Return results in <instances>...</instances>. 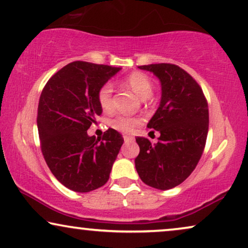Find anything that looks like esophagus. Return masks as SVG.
I'll use <instances>...</instances> for the list:
<instances>
[{
  "mask_svg": "<svg viewBox=\"0 0 248 248\" xmlns=\"http://www.w3.org/2000/svg\"><path fill=\"white\" fill-rule=\"evenodd\" d=\"M124 143H131L135 140V137L130 136V135H124Z\"/></svg>",
  "mask_w": 248,
  "mask_h": 248,
  "instance_id": "obj_1",
  "label": "esophagus"
}]
</instances>
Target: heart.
Segmentation results:
<instances>
[{
  "instance_id": "obj_1",
  "label": "heart",
  "mask_w": 248,
  "mask_h": 248,
  "mask_svg": "<svg viewBox=\"0 0 248 248\" xmlns=\"http://www.w3.org/2000/svg\"><path fill=\"white\" fill-rule=\"evenodd\" d=\"M124 84H127L133 92L139 95L142 99L149 98L153 93V83L150 78L142 72H134L124 79ZM113 87L111 83H105L99 88L97 93L99 106L104 111H109L113 106ZM142 122V119L137 117H126V115H118L111 121V127L122 133H130L135 127L139 126Z\"/></svg>"
}]
</instances>
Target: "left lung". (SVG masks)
<instances>
[{
  "label": "left lung",
  "instance_id": "left-lung-1",
  "mask_svg": "<svg viewBox=\"0 0 248 248\" xmlns=\"http://www.w3.org/2000/svg\"><path fill=\"white\" fill-rule=\"evenodd\" d=\"M139 68L160 81V104L147 124L160 137L158 143L136 137L140 155L135 167L146 186L173 189L190 176L202 158L208 133V105L199 84L176 65L162 62Z\"/></svg>",
  "mask_w": 248,
  "mask_h": 248
}]
</instances>
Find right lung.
<instances>
[{
	"mask_svg": "<svg viewBox=\"0 0 248 248\" xmlns=\"http://www.w3.org/2000/svg\"><path fill=\"white\" fill-rule=\"evenodd\" d=\"M121 67L73 62L43 88L37 108L41 150L51 173L75 192H90L108 181L124 139L109 128L103 139L87 130L102 114L97 93Z\"/></svg>",
	"mask_w": 248,
	"mask_h": 248,
	"instance_id": "obj_1",
	"label": "right lung"
}]
</instances>
